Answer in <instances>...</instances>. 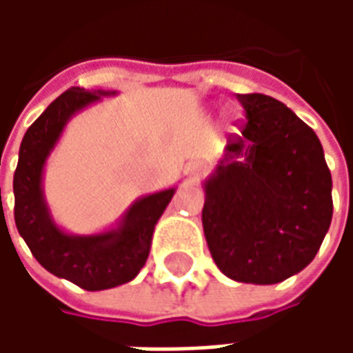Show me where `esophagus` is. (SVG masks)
Masks as SVG:
<instances>
[{"label":"esophagus","mask_w":353,"mask_h":353,"mask_svg":"<svg viewBox=\"0 0 353 353\" xmlns=\"http://www.w3.org/2000/svg\"><path fill=\"white\" fill-rule=\"evenodd\" d=\"M204 172H206V166H204L202 162H191V164L187 166V174H189L191 179H199Z\"/></svg>","instance_id":"34e87169"}]
</instances>
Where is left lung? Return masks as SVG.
Returning <instances> with one entry per match:
<instances>
[{"label": "left lung", "mask_w": 353, "mask_h": 353, "mask_svg": "<svg viewBox=\"0 0 353 353\" xmlns=\"http://www.w3.org/2000/svg\"><path fill=\"white\" fill-rule=\"evenodd\" d=\"M236 100L245 121L204 185L202 225L225 276L270 285L316 257L333 217V181L316 132L291 109L257 92Z\"/></svg>", "instance_id": "1"}]
</instances>
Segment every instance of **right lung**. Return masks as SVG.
<instances>
[{
    "label": "right lung",
    "mask_w": 353,
    "mask_h": 353,
    "mask_svg": "<svg viewBox=\"0 0 353 353\" xmlns=\"http://www.w3.org/2000/svg\"><path fill=\"white\" fill-rule=\"evenodd\" d=\"M100 94L105 92L79 87L60 94L24 134L12 179L14 223L30 252L43 268L87 291L117 288L138 276L149 257L154 225L176 191L166 189L138 200L123 225L103 234L72 236L52 223L43 200V166L68 119Z\"/></svg>",
    "instance_id": "1"
}]
</instances>
